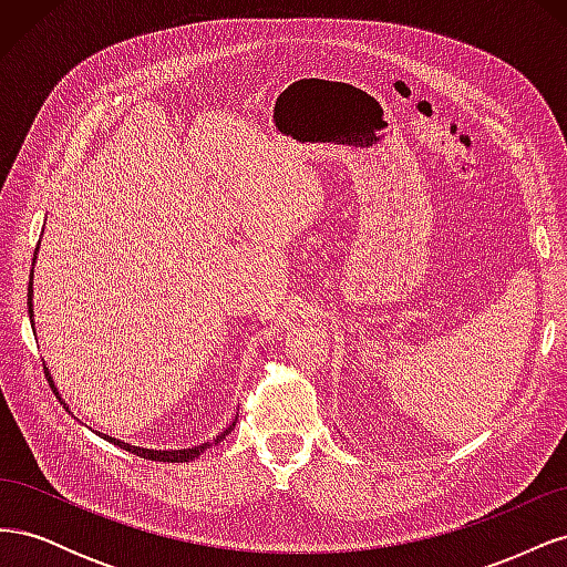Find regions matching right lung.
Here are the masks:
<instances>
[{"mask_svg":"<svg viewBox=\"0 0 567 567\" xmlns=\"http://www.w3.org/2000/svg\"><path fill=\"white\" fill-rule=\"evenodd\" d=\"M35 255H38V250H35ZM28 315H30V321H32V274H30V284H28ZM32 329H35V321H32ZM44 373H47V379H49V385H51V390H54V394L59 398V390L54 388V381H51V373H49V369L44 367ZM59 402L65 406V402L59 398ZM65 411H68V406H65ZM236 425V421L227 427L225 433H219L213 442H205V444H198V447H188V450H173V452H158V450H144V447H132V444H127V442H120V440H113V437H109V435H101L104 440H109V442H113V444H117L120 450H127V452H132V454H136V456H142V458H148V461H167V463H184V461H194V458H198L205 450H210L213 444H217V442H221L225 440L229 433H231V427Z\"/></svg>","mask_w":567,"mask_h":567,"instance_id":"right-lung-1","label":"right lung"}]
</instances>
